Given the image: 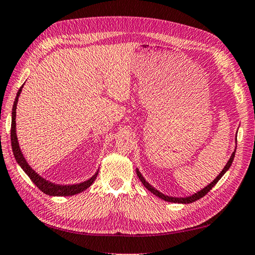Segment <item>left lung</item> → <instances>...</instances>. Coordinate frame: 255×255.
<instances>
[{
    "instance_id": "left-lung-1",
    "label": "left lung",
    "mask_w": 255,
    "mask_h": 255,
    "mask_svg": "<svg viewBox=\"0 0 255 255\" xmlns=\"http://www.w3.org/2000/svg\"><path fill=\"white\" fill-rule=\"evenodd\" d=\"M235 151H237V148H235V150L233 151V154L231 155L229 161H228V163H226V165L224 166V168L222 169V172L216 176V178H215L214 180H213L212 183L208 184L206 187L201 189V191H198L197 193L193 194V195H191V196H186V197H173V196L165 195V194L160 193L159 191H157V189H156L155 187H152L149 183L146 182V179L142 177V175L140 174L139 170H138V168L136 169V173H137V176H138V177H139L140 182L142 183L143 186H145V187L148 189V191H150L152 194H154V195H156V196H158L159 198H161V200H164V201H166V202H170V203H180V204H189V203L195 202V201H197V200H200V198H202L203 196H205L206 194H207L208 192H210L213 187L215 186V184H216L217 182H219L222 176H223L226 172H228L229 168L231 167V165H232L233 159H234V156H235Z\"/></svg>"
}]
</instances>
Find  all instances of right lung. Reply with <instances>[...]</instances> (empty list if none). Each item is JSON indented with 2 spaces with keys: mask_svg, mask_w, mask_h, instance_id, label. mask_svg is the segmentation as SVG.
Here are the masks:
<instances>
[{
  "mask_svg": "<svg viewBox=\"0 0 255 255\" xmlns=\"http://www.w3.org/2000/svg\"><path fill=\"white\" fill-rule=\"evenodd\" d=\"M22 88H23V85L20 89H18L16 97H15V100H14V104H13L12 123H11L12 150H13V154H14L17 164L21 166V168L24 170L27 176H29L32 182L36 185V187H38L40 191H42L43 193L47 194V195H50V196H72V195H76V194H79L83 191H86V189L88 187H90L91 184L95 182L97 175H98V172H97L89 179H87L86 182H82L79 184H73V185H60V184L51 183L45 178L41 177V176L38 173H35L34 170L32 169L31 166L27 164V161L25 160L24 156H23L22 151L20 149V146H18V141H17V137H16V123H15L16 105H17L18 97H20V94L22 91Z\"/></svg>",
  "mask_w": 255,
  "mask_h": 255,
  "instance_id": "obj_1",
  "label": "right lung"
}]
</instances>
